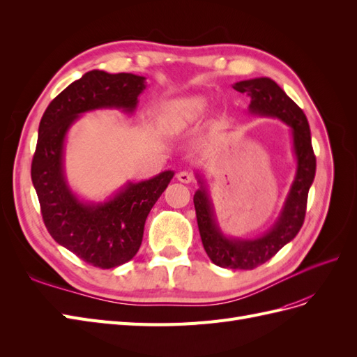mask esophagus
<instances>
[{"label": "esophagus", "instance_id": "esophagus-1", "mask_svg": "<svg viewBox=\"0 0 357 357\" xmlns=\"http://www.w3.org/2000/svg\"><path fill=\"white\" fill-rule=\"evenodd\" d=\"M177 178H178V181L186 183V185H189V183H192V180H193V176L190 174V172H188V171H180L178 174H177Z\"/></svg>", "mask_w": 357, "mask_h": 357}]
</instances>
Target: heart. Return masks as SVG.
I'll return each mask as SVG.
<instances>
[{
    "instance_id": "b5f03b06",
    "label": "heart",
    "mask_w": 357,
    "mask_h": 357,
    "mask_svg": "<svg viewBox=\"0 0 357 357\" xmlns=\"http://www.w3.org/2000/svg\"><path fill=\"white\" fill-rule=\"evenodd\" d=\"M201 109H202V101L193 100V101H189L188 104H185V107H183V112L192 116V114H197Z\"/></svg>"
}]
</instances>
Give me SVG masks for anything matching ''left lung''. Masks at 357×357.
Instances as JSON below:
<instances>
[{
    "mask_svg": "<svg viewBox=\"0 0 357 357\" xmlns=\"http://www.w3.org/2000/svg\"><path fill=\"white\" fill-rule=\"evenodd\" d=\"M234 89L250 96V113L278 117L290 126L298 164L295 180L278 219L271 229L255 240L228 238L223 235L215 222L213 204L204 186V180L199 174L197 176L201 188L193 195V204L202 245L211 262L222 268L253 269L269 261L299 232L305 219L308 190L316 176V156L312 152L307 116L274 80L268 77L243 80L235 83Z\"/></svg>",
    "mask_w": 357,
    "mask_h": 357,
    "instance_id": "8db88e82",
    "label": "left lung"
}]
</instances>
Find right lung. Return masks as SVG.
Listing matches in <instances>:
<instances>
[{"label": "right lung", "instance_id": "obj_1", "mask_svg": "<svg viewBox=\"0 0 357 357\" xmlns=\"http://www.w3.org/2000/svg\"><path fill=\"white\" fill-rule=\"evenodd\" d=\"M144 89L142 75L92 70L49 104L38 126L31 178L43 222L58 244L101 269L122 265L137 255L147 215L174 172L164 171L150 180L128 183L105 202H82L63 176V142L82 113L96 109L132 113Z\"/></svg>", "mask_w": 357, "mask_h": 357}]
</instances>
